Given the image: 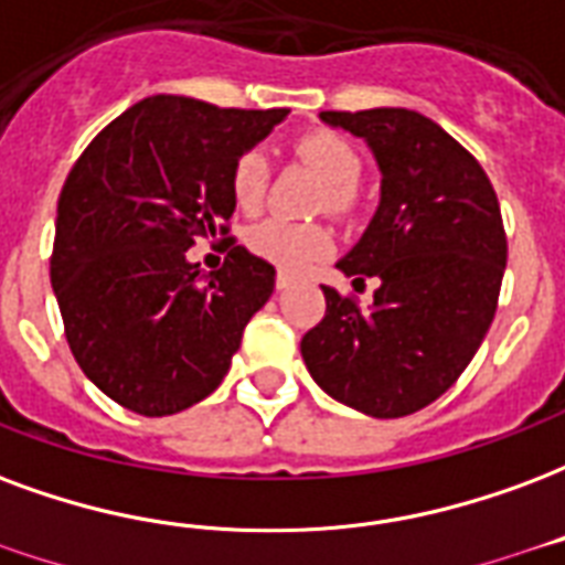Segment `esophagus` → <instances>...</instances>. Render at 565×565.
<instances>
[{"instance_id":"34e87169","label":"esophagus","mask_w":565,"mask_h":565,"mask_svg":"<svg viewBox=\"0 0 565 565\" xmlns=\"http://www.w3.org/2000/svg\"><path fill=\"white\" fill-rule=\"evenodd\" d=\"M275 287H278V290H290V287H296V275H290V271H278V275H275Z\"/></svg>"}]
</instances>
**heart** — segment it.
Listing matches in <instances>:
<instances>
[{"instance_id": "obj_1", "label": "heart", "mask_w": 565, "mask_h": 565, "mask_svg": "<svg viewBox=\"0 0 565 565\" xmlns=\"http://www.w3.org/2000/svg\"><path fill=\"white\" fill-rule=\"evenodd\" d=\"M296 154L323 177L326 191L320 198V209L347 218L356 209V182L362 177V158L356 146L344 134L317 128L296 140ZM266 185H269V158L260 149L242 152L230 173V191L236 206L245 212L260 209ZM248 248L263 260L275 263L278 269L299 271L329 254L332 233L317 221L266 218L248 230Z\"/></svg>"}]
</instances>
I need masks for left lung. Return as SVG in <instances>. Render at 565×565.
I'll return each instance as SVG.
<instances>
[{
  "label": "left lung",
  "instance_id": "obj_1",
  "mask_svg": "<svg viewBox=\"0 0 565 565\" xmlns=\"http://www.w3.org/2000/svg\"><path fill=\"white\" fill-rule=\"evenodd\" d=\"M377 158L380 206L338 269L374 305L323 287L326 315L302 338V359L326 395L398 419L428 407L461 377L488 326L505 269L494 185L473 154L428 116L404 107L323 110Z\"/></svg>",
  "mask_w": 565,
  "mask_h": 565
}]
</instances>
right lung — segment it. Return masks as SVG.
<instances>
[{
    "mask_svg": "<svg viewBox=\"0 0 565 565\" xmlns=\"http://www.w3.org/2000/svg\"><path fill=\"white\" fill-rule=\"evenodd\" d=\"M290 110H233L154 95L71 167L56 209L50 281L83 374L140 416H173L221 386L275 266L227 239L203 275L194 239L224 236L230 173Z\"/></svg>",
    "mask_w": 565,
    "mask_h": 565,
    "instance_id": "add662e5",
    "label": "right lung"
}]
</instances>
